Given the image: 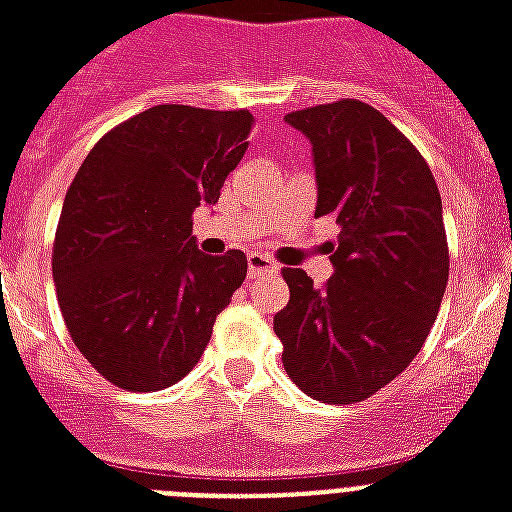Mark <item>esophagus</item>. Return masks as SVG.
I'll use <instances>...</instances> for the list:
<instances>
[{
    "mask_svg": "<svg viewBox=\"0 0 512 512\" xmlns=\"http://www.w3.org/2000/svg\"><path fill=\"white\" fill-rule=\"evenodd\" d=\"M247 273H249V279L268 276V273H276V265H273L265 255H260V252H252V255L247 257Z\"/></svg>",
    "mask_w": 512,
    "mask_h": 512,
    "instance_id": "obj_1",
    "label": "esophagus"
}]
</instances>
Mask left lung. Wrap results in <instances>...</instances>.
I'll use <instances>...</instances> for the list:
<instances>
[{
  "label": "left lung",
  "mask_w": 512,
  "mask_h": 512,
  "mask_svg": "<svg viewBox=\"0 0 512 512\" xmlns=\"http://www.w3.org/2000/svg\"><path fill=\"white\" fill-rule=\"evenodd\" d=\"M313 146L319 204L340 236L335 276L313 287L284 268L289 303L273 316L281 361L321 404H353L396 380L428 340L449 281L436 177L412 140L361 100L287 114Z\"/></svg>",
  "instance_id": "left-lung-1"
}]
</instances>
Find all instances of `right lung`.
<instances>
[{"instance_id":"add662e5","label":"right lung","mask_w":512,"mask_h":512,"mask_svg":"<svg viewBox=\"0 0 512 512\" xmlns=\"http://www.w3.org/2000/svg\"><path fill=\"white\" fill-rule=\"evenodd\" d=\"M247 108L154 106L95 143L68 185L52 279L74 345L116 388L164 390L207 348L247 255L196 249L193 212L247 151Z\"/></svg>"}]
</instances>
